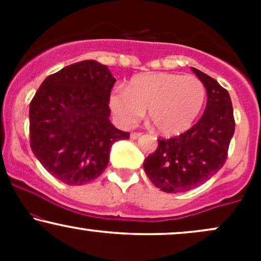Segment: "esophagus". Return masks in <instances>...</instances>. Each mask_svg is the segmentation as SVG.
<instances>
[{
  "label": "esophagus",
  "instance_id": "1",
  "mask_svg": "<svg viewBox=\"0 0 261 261\" xmlns=\"http://www.w3.org/2000/svg\"><path fill=\"white\" fill-rule=\"evenodd\" d=\"M141 135H142L141 133H131V134H130V137H131V139H133V140H136V139H139Z\"/></svg>",
  "mask_w": 261,
  "mask_h": 261
}]
</instances>
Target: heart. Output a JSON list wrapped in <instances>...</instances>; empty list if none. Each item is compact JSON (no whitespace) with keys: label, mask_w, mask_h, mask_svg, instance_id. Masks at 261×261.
Masks as SVG:
<instances>
[{"label":"heart","mask_w":261,"mask_h":261,"mask_svg":"<svg viewBox=\"0 0 261 261\" xmlns=\"http://www.w3.org/2000/svg\"><path fill=\"white\" fill-rule=\"evenodd\" d=\"M206 99V88L195 76L178 73H143L131 79L126 89L110 94V108L125 126L137 124L145 110L158 133L179 135L195 122Z\"/></svg>","instance_id":"b5f03b06"}]
</instances>
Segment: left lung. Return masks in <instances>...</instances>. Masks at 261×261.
Returning <instances> with one entry per match:
<instances>
[{"instance_id": "left-lung-1", "label": "left lung", "mask_w": 261, "mask_h": 261, "mask_svg": "<svg viewBox=\"0 0 261 261\" xmlns=\"http://www.w3.org/2000/svg\"><path fill=\"white\" fill-rule=\"evenodd\" d=\"M206 88L207 103L200 120L184 134L158 140L143 162L154 187L164 193H184L208 180L223 167L234 134L229 93L216 80L191 67Z\"/></svg>"}]
</instances>
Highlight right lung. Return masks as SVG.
Segmentation results:
<instances>
[{
    "mask_svg": "<svg viewBox=\"0 0 261 261\" xmlns=\"http://www.w3.org/2000/svg\"><path fill=\"white\" fill-rule=\"evenodd\" d=\"M116 80L94 60L50 74L29 106L33 153L50 174L67 185L94 180L109 163L110 147L130 134L109 120Z\"/></svg>",
    "mask_w": 261,
    "mask_h": 261,
    "instance_id": "1",
    "label": "right lung"
}]
</instances>
